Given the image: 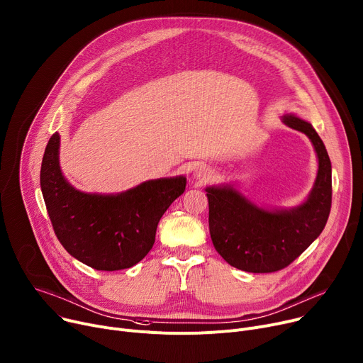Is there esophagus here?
<instances>
[{
    "label": "esophagus",
    "mask_w": 363,
    "mask_h": 363,
    "mask_svg": "<svg viewBox=\"0 0 363 363\" xmlns=\"http://www.w3.org/2000/svg\"><path fill=\"white\" fill-rule=\"evenodd\" d=\"M201 176H206V174H201V173H199V177H201Z\"/></svg>",
    "instance_id": "34e87169"
}]
</instances>
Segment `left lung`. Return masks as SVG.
<instances>
[{"mask_svg": "<svg viewBox=\"0 0 363 363\" xmlns=\"http://www.w3.org/2000/svg\"><path fill=\"white\" fill-rule=\"evenodd\" d=\"M284 122L311 139L318 174L308 199L291 211L256 206L233 189L208 187L209 233L216 252L231 266L252 273L282 270L321 234L331 209V162L311 123L294 115Z\"/></svg>", "mask_w": 363, "mask_h": 363, "instance_id": "obj_1", "label": "left lung"}]
</instances>
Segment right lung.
Listing matches in <instances>:
<instances>
[{
	"label": "right lung",
	"instance_id": "add662e5",
	"mask_svg": "<svg viewBox=\"0 0 363 363\" xmlns=\"http://www.w3.org/2000/svg\"><path fill=\"white\" fill-rule=\"evenodd\" d=\"M60 135L46 145L40 187L55 235L67 252L96 270H121L141 262L155 241L157 225L183 194L186 177L145 182L119 194L75 190L60 169Z\"/></svg>",
	"mask_w": 363,
	"mask_h": 363
}]
</instances>
